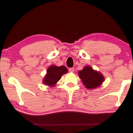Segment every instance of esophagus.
Here are the masks:
<instances>
[{
  "label": "esophagus",
  "mask_w": 133,
  "mask_h": 133,
  "mask_svg": "<svg viewBox=\"0 0 133 133\" xmlns=\"http://www.w3.org/2000/svg\"><path fill=\"white\" fill-rule=\"evenodd\" d=\"M69 70L70 72H74V71H75V69L74 68H70L69 69Z\"/></svg>",
  "instance_id": "obj_1"
}]
</instances>
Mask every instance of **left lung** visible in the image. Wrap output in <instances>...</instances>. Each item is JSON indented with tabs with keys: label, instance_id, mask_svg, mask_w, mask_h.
Here are the masks:
<instances>
[{
	"label": "left lung",
	"instance_id": "8db88e82",
	"mask_svg": "<svg viewBox=\"0 0 133 133\" xmlns=\"http://www.w3.org/2000/svg\"><path fill=\"white\" fill-rule=\"evenodd\" d=\"M78 76L87 89H93L102 85L104 77L102 73L91 68L90 66H85L78 71Z\"/></svg>",
	"mask_w": 133,
	"mask_h": 133
}]
</instances>
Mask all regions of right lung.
Returning <instances> with one entry per match:
<instances>
[{
	"instance_id": "right-lung-1",
	"label": "right lung",
	"mask_w": 133,
	"mask_h": 133,
	"mask_svg": "<svg viewBox=\"0 0 133 133\" xmlns=\"http://www.w3.org/2000/svg\"><path fill=\"white\" fill-rule=\"evenodd\" d=\"M67 72V69L64 66L58 67L51 65L47 70V73L43 78V83L45 85H48L49 86H55L56 83L60 79L62 76Z\"/></svg>"
}]
</instances>
